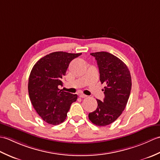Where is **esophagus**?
Returning <instances> with one entry per match:
<instances>
[{
  "label": "esophagus",
  "instance_id": "esophagus-1",
  "mask_svg": "<svg viewBox=\"0 0 160 160\" xmlns=\"http://www.w3.org/2000/svg\"><path fill=\"white\" fill-rule=\"evenodd\" d=\"M79 96H80V98H85L87 97V96H86V95H84V94H80Z\"/></svg>",
  "mask_w": 160,
  "mask_h": 160
}]
</instances>
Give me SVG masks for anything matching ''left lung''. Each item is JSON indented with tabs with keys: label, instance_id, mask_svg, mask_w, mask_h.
I'll use <instances>...</instances> for the list:
<instances>
[{
	"label": "left lung",
	"instance_id": "1",
	"mask_svg": "<svg viewBox=\"0 0 160 160\" xmlns=\"http://www.w3.org/2000/svg\"><path fill=\"white\" fill-rule=\"evenodd\" d=\"M99 68L100 80L105 86L104 100L97 99L98 107L89 114L90 121L100 127L113 123L127 106L131 90V76L127 66L108 52L90 53Z\"/></svg>",
	"mask_w": 160,
	"mask_h": 160
}]
</instances>
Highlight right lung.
<instances>
[{
  "label": "right lung",
  "mask_w": 160,
  "mask_h": 160,
  "mask_svg": "<svg viewBox=\"0 0 160 160\" xmlns=\"http://www.w3.org/2000/svg\"><path fill=\"white\" fill-rule=\"evenodd\" d=\"M82 53L63 52L51 53L33 67L29 75L28 91L33 108L47 123L58 125L67 116L78 96L60 89L71 61Z\"/></svg>",
  "instance_id": "right-lung-1"
}]
</instances>
